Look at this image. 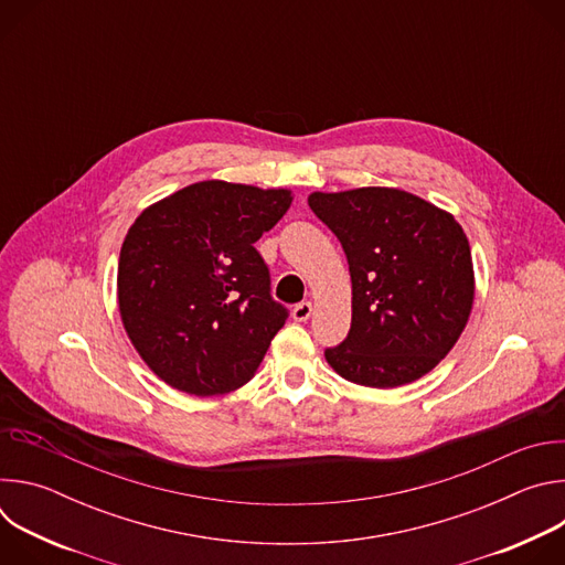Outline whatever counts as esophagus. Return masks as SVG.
<instances>
[{"mask_svg": "<svg viewBox=\"0 0 565 565\" xmlns=\"http://www.w3.org/2000/svg\"><path fill=\"white\" fill-rule=\"evenodd\" d=\"M310 315H312V303L310 301H301L292 308V319L295 321H306Z\"/></svg>", "mask_w": 565, "mask_h": 565, "instance_id": "34e87169", "label": "esophagus"}]
</instances>
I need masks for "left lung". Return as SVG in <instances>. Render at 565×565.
Wrapping results in <instances>:
<instances>
[{
  "label": "left lung",
  "instance_id": "1",
  "mask_svg": "<svg viewBox=\"0 0 565 565\" xmlns=\"http://www.w3.org/2000/svg\"><path fill=\"white\" fill-rule=\"evenodd\" d=\"M310 210L340 238L353 317L327 362L349 382L393 388L429 373L458 342L473 303L469 241L456 218L393 188L312 192Z\"/></svg>",
  "mask_w": 565,
  "mask_h": 565
}]
</instances>
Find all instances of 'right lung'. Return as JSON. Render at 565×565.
<instances>
[{"mask_svg": "<svg viewBox=\"0 0 565 565\" xmlns=\"http://www.w3.org/2000/svg\"><path fill=\"white\" fill-rule=\"evenodd\" d=\"M290 203V190L201 181L134 221L120 248L118 308L160 380L205 397L255 375L288 317L255 244Z\"/></svg>", "mask_w": 565, "mask_h": 565, "instance_id": "obj_1", "label": "right lung"}]
</instances>
